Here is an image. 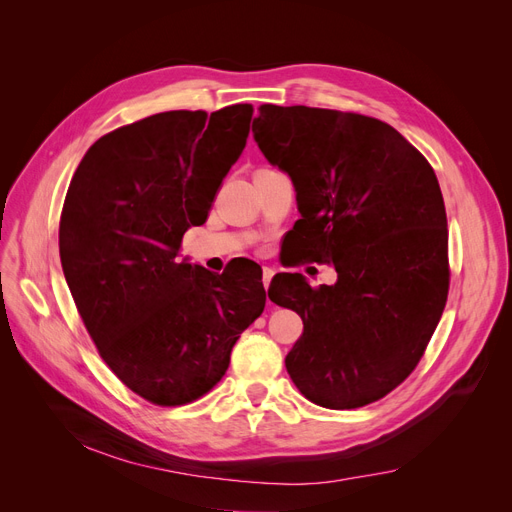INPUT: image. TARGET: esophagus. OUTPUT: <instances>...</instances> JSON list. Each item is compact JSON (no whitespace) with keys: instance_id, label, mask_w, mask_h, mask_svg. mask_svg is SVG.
<instances>
[{"instance_id":"obj_1","label":"esophagus","mask_w":512,"mask_h":512,"mask_svg":"<svg viewBox=\"0 0 512 512\" xmlns=\"http://www.w3.org/2000/svg\"><path fill=\"white\" fill-rule=\"evenodd\" d=\"M274 270L272 267H263V286H265V290L270 288V282H272V278H274Z\"/></svg>"}]
</instances>
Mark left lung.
<instances>
[{
	"instance_id": "1",
	"label": "left lung",
	"mask_w": 512,
	"mask_h": 512,
	"mask_svg": "<svg viewBox=\"0 0 512 512\" xmlns=\"http://www.w3.org/2000/svg\"><path fill=\"white\" fill-rule=\"evenodd\" d=\"M253 134L297 191L303 263L334 265V286L278 274L270 299L303 334L286 369L305 398L359 409L419 365L450 286L448 226L429 161L390 124L307 105L257 107Z\"/></svg>"
}]
</instances>
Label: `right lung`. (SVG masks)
Returning a JSON list of instances; mask_svg holds the SVG:
<instances>
[{
	"label": "right lung",
	"instance_id": "obj_1",
	"mask_svg": "<svg viewBox=\"0 0 512 512\" xmlns=\"http://www.w3.org/2000/svg\"><path fill=\"white\" fill-rule=\"evenodd\" d=\"M253 107L161 112L103 134L80 161L60 218L74 305L116 378L157 407L218 384L240 334L263 313L257 263L222 274L178 261L247 145Z\"/></svg>",
	"mask_w": 512,
	"mask_h": 512
}]
</instances>
